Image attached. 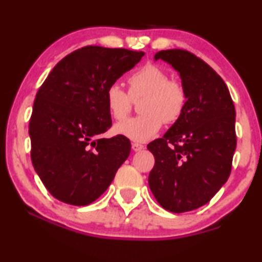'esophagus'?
I'll list each match as a JSON object with an SVG mask.
<instances>
[{"label": "esophagus", "mask_w": 262, "mask_h": 262, "mask_svg": "<svg viewBox=\"0 0 262 262\" xmlns=\"http://www.w3.org/2000/svg\"><path fill=\"white\" fill-rule=\"evenodd\" d=\"M144 145L143 144H139V143H132V149H133V151H135V152H137V151H141V150H144Z\"/></svg>", "instance_id": "34e87169"}]
</instances>
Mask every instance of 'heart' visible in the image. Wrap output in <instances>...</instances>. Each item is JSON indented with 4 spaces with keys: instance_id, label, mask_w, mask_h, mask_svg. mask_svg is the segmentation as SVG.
Instances as JSON below:
<instances>
[{
    "instance_id": "1",
    "label": "heart",
    "mask_w": 262,
    "mask_h": 262,
    "mask_svg": "<svg viewBox=\"0 0 262 262\" xmlns=\"http://www.w3.org/2000/svg\"><path fill=\"white\" fill-rule=\"evenodd\" d=\"M128 94L117 84L107 88L105 101L110 115L123 121L133 107V101L143 97L139 103L141 115L127 119L115 127L117 134L134 141H146L165 124H173L182 117L187 105V91L182 81L168 79L165 69L146 64L128 77Z\"/></svg>"
}]
</instances>
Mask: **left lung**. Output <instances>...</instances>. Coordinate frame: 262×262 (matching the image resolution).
Masks as SVG:
<instances>
[{
  "label": "left lung",
  "instance_id": "obj_1",
  "mask_svg": "<svg viewBox=\"0 0 262 262\" xmlns=\"http://www.w3.org/2000/svg\"><path fill=\"white\" fill-rule=\"evenodd\" d=\"M155 59L168 62L181 75L187 105L168 132L147 145L155 157L149 187L163 209L188 212L209 203L231 174L234 103L222 78L194 53L163 50Z\"/></svg>",
  "mask_w": 262,
  "mask_h": 262
}]
</instances>
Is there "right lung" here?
<instances>
[{
    "label": "right lung",
    "mask_w": 262,
    "mask_h": 262,
    "mask_svg": "<svg viewBox=\"0 0 262 262\" xmlns=\"http://www.w3.org/2000/svg\"><path fill=\"white\" fill-rule=\"evenodd\" d=\"M144 52L85 46L62 58L36 93L29 121L31 162L52 196L85 206L110 187L130 154L124 135L100 138L111 128L105 94Z\"/></svg>",
    "instance_id": "obj_1"
}]
</instances>
